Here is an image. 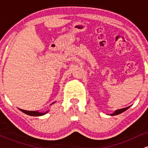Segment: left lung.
Here are the masks:
<instances>
[{
  "instance_id": "obj_1",
  "label": "left lung",
  "mask_w": 148,
  "mask_h": 148,
  "mask_svg": "<svg viewBox=\"0 0 148 148\" xmlns=\"http://www.w3.org/2000/svg\"><path fill=\"white\" fill-rule=\"evenodd\" d=\"M130 108V106L128 107H126V108H121V109H119V110H116L114 113H112V114H111V115H118V114H120V113H122L123 112L125 111L126 110L128 109V108Z\"/></svg>"
}]
</instances>
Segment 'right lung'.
Masks as SVG:
<instances>
[{
    "label": "right lung",
    "instance_id": "obj_1",
    "mask_svg": "<svg viewBox=\"0 0 148 148\" xmlns=\"http://www.w3.org/2000/svg\"><path fill=\"white\" fill-rule=\"evenodd\" d=\"M53 103H52L51 104H53ZM19 110L23 112V113H25V114H27L28 115H30V116H42V115H45L46 113H47L49 112V111H48L47 112H45V113H42V112H40V111H25V110L20 109V108H19Z\"/></svg>",
    "mask_w": 148,
    "mask_h": 148
}]
</instances>
